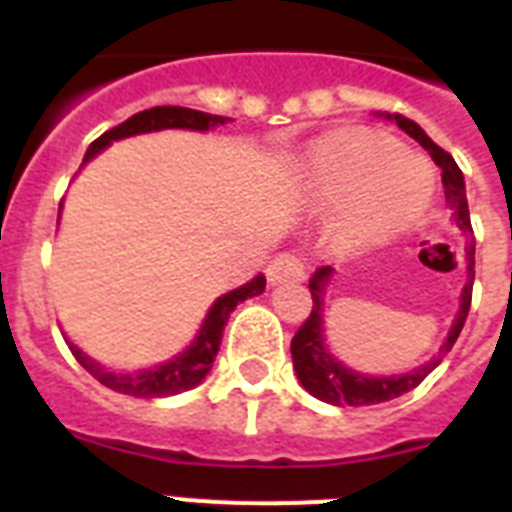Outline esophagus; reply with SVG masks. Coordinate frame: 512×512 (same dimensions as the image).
<instances>
[{
  "label": "esophagus",
  "instance_id": "obj_1",
  "mask_svg": "<svg viewBox=\"0 0 512 512\" xmlns=\"http://www.w3.org/2000/svg\"><path fill=\"white\" fill-rule=\"evenodd\" d=\"M305 281V265L297 255H284L273 257L268 265V284L271 287H281V284H300Z\"/></svg>",
  "mask_w": 512,
  "mask_h": 512
}]
</instances>
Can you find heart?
I'll use <instances>...</instances> for the list:
<instances>
[{"instance_id":"1","label":"heart","mask_w":512,"mask_h":512,"mask_svg":"<svg viewBox=\"0 0 512 512\" xmlns=\"http://www.w3.org/2000/svg\"><path fill=\"white\" fill-rule=\"evenodd\" d=\"M308 188L335 209L329 236L340 249H369L412 228L433 196V172L396 140L342 130L321 140L308 162Z\"/></svg>"}]
</instances>
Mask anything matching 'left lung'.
I'll list each match as a JSON object with an SVG mask.
<instances>
[{"instance_id":"8db88e82","label":"left lung","mask_w":512,"mask_h":512,"mask_svg":"<svg viewBox=\"0 0 512 512\" xmlns=\"http://www.w3.org/2000/svg\"><path fill=\"white\" fill-rule=\"evenodd\" d=\"M390 122H396L401 130L420 143L433 162L441 167V183H444V196L452 223L460 228L468 239H465V287L460 295V308L452 321V329L446 335L444 345L438 348L436 356H430L425 364L414 366L409 372L401 374H364L358 369H350L348 364H342L340 358L329 350L327 335H324V297H327V287L335 271L332 268H319L313 273L311 279V297H313V311L305 319V324L297 329L295 340H292V364H295L297 380L303 385L313 398L327 401L332 406H369V404H382V401H393V398L404 396L409 390H414L433 369H436L444 356L452 350V345L460 337L465 319L470 311V292H473V265H476V241H473V228H470V212H468V193H465V177L462 170L457 167L452 156L446 154L444 148H438L433 140L425 135L420 124L406 119L401 114H380Z\"/></svg>"}]
</instances>
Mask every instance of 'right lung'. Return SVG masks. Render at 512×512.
Returning <instances> with one entry per match:
<instances>
[{"mask_svg":"<svg viewBox=\"0 0 512 512\" xmlns=\"http://www.w3.org/2000/svg\"><path fill=\"white\" fill-rule=\"evenodd\" d=\"M233 122L228 116H215L204 114V111H193V108L183 106H156L146 108L140 114L130 116L127 122H122L114 130L103 132L84 154L82 167L90 159L108 148L114 140L135 138V135H146V132H162V130H193V132H209L215 127H223V124ZM60 220V212H58ZM265 292V276L257 273L255 279H249L247 284L225 292L209 305L207 316L201 321L199 332L188 345H185L177 356L167 358V361H159L154 366H143V369H135V372H119V369H108L98 361V358L87 356L76 342H71L66 337L68 348L76 356V361L87 369V372L106 388L116 390V393H124V396L135 398H164V396H177L183 390L196 388L204 377L209 374L212 364H215L217 350H220V340H223V329L231 319L233 308L239 303H244L247 297H257Z\"/></svg>","mask_w":512,"mask_h":512,"instance_id":"add662e5","label":"right lung"}]
</instances>
